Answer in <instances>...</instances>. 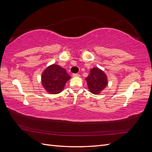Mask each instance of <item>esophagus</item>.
Here are the masks:
<instances>
[{
	"label": "esophagus",
	"mask_w": 152,
	"mask_h": 152,
	"mask_svg": "<svg viewBox=\"0 0 152 152\" xmlns=\"http://www.w3.org/2000/svg\"><path fill=\"white\" fill-rule=\"evenodd\" d=\"M80 76V75L79 74H78V73H73V77H79Z\"/></svg>",
	"instance_id": "obj_1"
}]
</instances>
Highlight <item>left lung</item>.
Segmentation results:
<instances>
[{
    "label": "left lung",
    "mask_w": 152,
    "mask_h": 152,
    "mask_svg": "<svg viewBox=\"0 0 152 152\" xmlns=\"http://www.w3.org/2000/svg\"><path fill=\"white\" fill-rule=\"evenodd\" d=\"M86 80L91 93L99 94L108 85V77L106 73L98 67L91 69L89 74Z\"/></svg>",
    "instance_id": "left-lung-1"
}]
</instances>
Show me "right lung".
<instances>
[{
	"instance_id": "1",
	"label": "right lung",
	"mask_w": 152,
	"mask_h": 152,
	"mask_svg": "<svg viewBox=\"0 0 152 152\" xmlns=\"http://www.w3.org/2000/svg\"><path fill=\"white\" fill-rule=\"evenodd\" d=\"M65 68L56 64L48 66L43 71L41 76V82L44 89L49 94L60 93L68 80L70 79Z\"/></svg>"
}]
</instances>
